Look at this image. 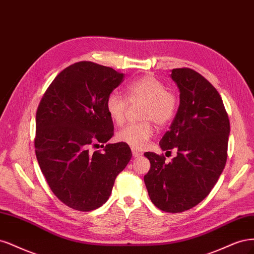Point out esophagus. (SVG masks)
Listing matches in <instances>:
<instances>
[{"label":"esophagus","instance_id":"1","mask_svg":"<svg viewBox=\"0 0 254 254\" xmlns=\"http://www.w3.org/2000/svg\"><path fill=\"white\" fill-rule=\"evenodd\" d=\"M132 154H133V157L142 156V153L140 151H137L136 149H132Z\"/></svg>","mask_w":254,"mask_h":254}]
</instances>
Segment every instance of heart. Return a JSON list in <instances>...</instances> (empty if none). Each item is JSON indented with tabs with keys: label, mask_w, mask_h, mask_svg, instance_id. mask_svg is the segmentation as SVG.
<instances>
[{
	"label": "heart",
	"mask_w": 254,
	"mask_h": 254,
	"mask_svg": "<svg viewBox=\"0 0 254 254\" xmlns=\"http://www.w3.org/2000/svg\"><path fill=\"white\" fill-rule=\"evenodd\" d=\"M126 97L129 104L143 102L140 118L144 121L127 125L121 128L116 134V139L133 149H142L154 132L149 120L160 127L168 125L177 112V98L168 91L165 83L151 76L141 77L129 82L126 88ZM127 109L126 99L117 93H111L106 98L105 110L115 125L124 124Z\"/></svg>",
	"instance_id": "heart-1"
}]
</instances>
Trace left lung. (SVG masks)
<instances>
[{"instance_id":"1","label":"left lung","mask_w":254,"mask_h":254,"mask_svg":"<svg viewBox=\"0 0 254 254\" xmlns=\"http://www.w3.org/2000/svg\"><path fill=\"white\" fill-rule=\"evenodd\" d=\"M171 78L179 89V106L159 145L177 150L176 157L144 153L151 169L144 184L158 209L178 213L189 210L213 189L226 166L230 122L220 95L191 68H174Z\"/></svg>"}]
</instances>
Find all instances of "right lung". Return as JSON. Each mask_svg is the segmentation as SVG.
Listing matches in <instances>:
<instances>
[{
  "mask_svg": "<svg viewBox=\"0 0 254 254\" xmlns=\"http://www.w3.org/2000/svg\"><path fill=\"white\" fill-rule=\"evenodd\" d=\"M125 73L89 61L69 65L57 76L36 116L35 148L53 193L78 211L109 199L115 179L132 158L126 143H104L114 135L105 100ZM101 143L102 152L89 151Z\"/></svg>",
  "mask_w": 254,
  "mask_h": 254,
  "instance_id": "add662e5",
  "label": "right lung"
}]
</instances>
